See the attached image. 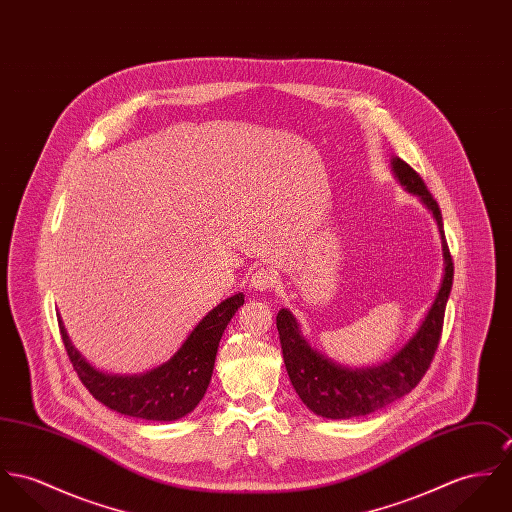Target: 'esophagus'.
I'll use <instances>...</instances> for the list:
<instances>
[{
    "label": "esophagus",
    "mask_w": 512,
    "mask_h": 512,
    "mask_svg": "<svg viewBox=\"0 0 512 512\" xmlns=\"http://www.w3.org/2000/svg\"><path fill=\"white\" fill-rule=\"evenodd\" d=\"M276 273L273 269H257L253 276H251V288L263 292V290H271L275 288Z\"/></svg>",
    "instance_id": "34e87169"
}]
</instances>
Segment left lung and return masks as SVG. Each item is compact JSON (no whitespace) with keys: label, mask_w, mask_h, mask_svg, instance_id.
<instances>
[{"label":"left lung","mask_w":512,"mask_h":512,"mask_svg":"<svg viewBox=\"0 0 512 512\" xmlns=\"http://www.w3.org/2000/svg\"><path fill=\"white\" fill-rule=\"evenodd\" d=\"M392 171L401 187L421 198V202L433 212L442 239L444 275L433 306L419 329L390 360L378 366L349 368L333 362L308 345L294 315L284 308L278 312L276 329L290 382L306 407L325 419H353L368 415L409 394L429 370L440 341L444 310L454 278V263L444 237L442 214L425 181L411 165L403 159L394 158Z\"/></svg>","instance_id":"left-lung-1"}]
</instances>
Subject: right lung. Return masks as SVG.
Segmentation results:
<instances>
[{
	"label": "right lung",
	"instance_id": "add662e5",
	"mask_svg": "<svg viewBox=\"0 0 512 512\" xmlns=\"http://www.w3.org/2000/svg\"><path fill=\"white\" fill-rule=\"evenodd\" d=\"M239 306H243L241 292L204 315L181 349L167 362L150 372L132 376L105 374L91 366L72 345L62 321L58 323L70 362L81 384L97 401L128 417L177 421L189 415L206 394L222 333Z\"/></svg>",
	"mask_w": 512,
	"mask_h": 512
}]
</instances>
